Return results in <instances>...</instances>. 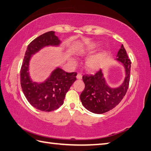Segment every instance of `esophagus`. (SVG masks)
<instances>
[{
	"mask_svg": "<svg viewBox=\"0 0 151 151\" xmlns=\"http://www.w3.org/2000/svg\"><path fill=\"white\" fill-rule=\"evenodd\" d=\"M76 78H77V79H78V80H81V79H82V74H81V73H78V75H77V76H76Z\"/></svg>",
	"mask_w": 151,
	"mask_h": 151,
	"instance_id": "esophagus-1",
	"label": "esophagus"
}]
</instances>
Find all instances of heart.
Wrapping results in <instances>:
<instances>
[{"label":"heart","mask_w":151,"mask_h":151,"mask_svg":"<svg viewBox=\"0 0 151 151\" xmlns=\"http://www.w3.org/2000/svg\"><path fill=\"white\" fill-rule=\"evenodd\" d=\"M102 63H103V57L101 55H97L89 58L86 62V65L89 69L96 70L102 65Z\"/></svg>","instance_id":"b5f03b06"}]
</instances>
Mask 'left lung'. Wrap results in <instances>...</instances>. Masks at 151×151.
Returning a JSON list of instances; mask_svg holds the SVG:
<instances>
[{"label":"left lung","mask_w":151,"mask_h":151,"mask_svg":"<svg viewBox=\"0 0 151 151\" xmlns=\"http://www.w3.org/2000/svg\"><path fill=\"white\" fill-rule=\"evenodd\" d=\"M116 60L121 62L125 69V78L119 87H109L102 70L95 75H85L82 76L85 88L81 95L83 106L94 114H101L114 108L122 101L129 88L131 62L123 45L118 51Z\"/></svg>","instance_id":"1"}]
</instances>
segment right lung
Wrapping results in <instances>:
<instances>
[{
    "mask_svg": "<svg viewBox=\"0 0 151 151\" xmlns=\"http://www.w3.org/2000/svg\"><path fill=\"white\" fill-rule=\"evenodd\" d=\"M54 31H50L36 37L28 45L20 71L21 86L30 104L37 110L51 111L63 104L64 99L70 86L76 80V72L67 73L58 67L46 81L38 84L29 76V62L32 54L46 46H58L61 41Z\"/></svg>",
    "mask_w": 151,
    "mask_h": 151,
    "instance_id": "1",
    "label": "right lung"
}]
</instances>
